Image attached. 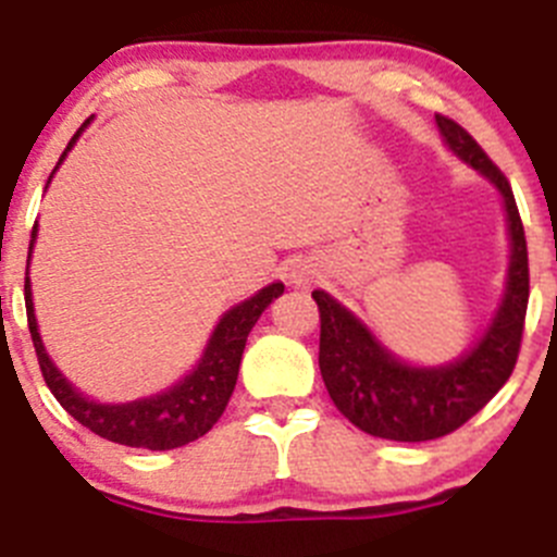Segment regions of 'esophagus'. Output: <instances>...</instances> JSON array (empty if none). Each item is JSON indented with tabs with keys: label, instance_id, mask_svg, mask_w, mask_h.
Wrapping results in <instances>:
<instances>
[{
	"label": "esophagus",
	"instance_id": "34e87169",
	"mask_svg": "<svg viewBox=\"0 0 557 557\" xmlns=\"http://www.w3.org/2000/svg\"><path fill=\"white\" fill-rule=\"evenodd\" d=\"M290 283L294 285H308V283H313V277H319V272H315V267L313 263H297V267H290Z\"/></svg>",
	"mask_w": 557,
	"mask_h": 557
}]
</instances>
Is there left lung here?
Returning a JSON list of instances; mask_svg holds the SVG:
<instances>
[{
    "label": "left lung",
    "mask_w": 557,
    "mask_h": 557,
    "mask_svg": "<svg viewBox=\"0 0 557 557\" xmlns=\"http://www.w3.org/2000/svg\"><path fill=\"white\" fill-rule=\"evenodd\" d=\"M444 147L499 194L508 227V272L503 297L472 347L447 363H410L391 352L347 305L315 288L322 319L319 369L335 408L363 433L388 441H430L469 422L505 385L516 366L528 313V242L508 180L472 135L435 116Z\"/></svg>",
    "instance_id": "8db88e82"
}]
</instances>
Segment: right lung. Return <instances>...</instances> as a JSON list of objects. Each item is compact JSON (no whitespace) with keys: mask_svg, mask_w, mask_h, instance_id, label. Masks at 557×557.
I'll return each mask as SVG.
<instances>
[{"mask_svg":"<svg viewBox=\"0 0 557 557\" xmlns=\"http://www.w3.org/2000/svg\"><path fill=\"white\" fill-rule=\"evenodd\" d=\"M91 122L94 116L85 119L83 127L74 133L66 152L60 154L58 166L49 174L47 185L52 183L54 172L63 166L66 154L72 152L74 144L79 141V135L85 133V127ZM35 238H38V222H35L33 227V238H29L27 277H24V305H27V324L29 335H33L35 355H38L44 380H47L54 399H58L83 428L102 435V438L113 441V444H124V447H141L163 453V449L185 447V444H191L199 435L208 433V430L219 422V416L224 413L230 397H233L249 330L255 327L260 313L283 294L285 285L280 283V280L277 283H269L267 288H260L258 294H252L249 299L224 310L222 319H219L216 327H213V333H210L208 344H205L202 355H199L197 366H194L188 374H183L177 383L158 391V394H149V397L129 399V403H99V399L83 394L74 383H69L66 374L60 372L58 366H54V360L49 358L47 347H44L38 319H35L33 285H29V260H33Z\"/></svg>","mask_w":557,"mask_h":557,"instance_id":"right-lung-1","label":"right lung"}]
</instances>
